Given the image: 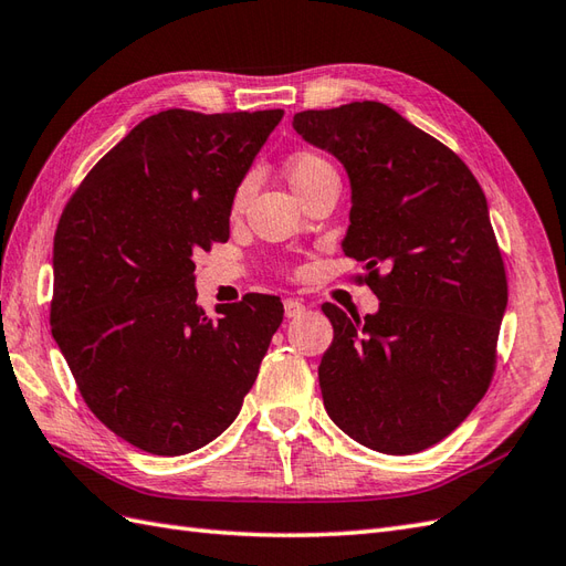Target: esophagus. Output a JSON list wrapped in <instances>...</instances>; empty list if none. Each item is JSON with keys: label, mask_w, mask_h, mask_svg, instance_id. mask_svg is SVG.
Here are the masks:
<instances>
[{"label": "esophagus", "mask_w": 566, "mask_h": 566, "mask_svg": "<svg viewBox=\"0 0 566 566\" xmlns=\"http://www.w3.org/2000/svg\"><path fill=\"white\" fill-rule=\"evenodd\" d=\"M303 311H306V303L301 298H284V315L286 317H298Z\"/></svg>", "instance_id": "esophagus-1"}]
</instances>
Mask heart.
Returning a JSON list of instances; mask_svg holds the SVG:
<instances>
[{
  "label": "heart",
  "instance_id": "1",
  "mask_svg": "<svg viewBox=\"0 0 566 566\" xmlns=\"http://www.w3.org/2000/svg\"><path fill=\"white\" fill-rule=\"evenodd\" d=\"M284 171L294 191L301 193L303 188H308L313 181L325 177V174H332L335 169H332L327 159H323L321 155H315L311 150H301L286 159ZM249 193H251V179H243L234 193V208H241L243 200L249 198Z\"/></svg>",
  "mask_w": 566,
  "mask_h": 566
}]
</instances>
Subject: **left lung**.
<instances>
[{
  "mask_svg": "<svg viewBox=\"0 0 566 566\" xmlns=\"http://www.w3.org/2000/svg\"><path fill=\"white\" fill-rule=\"evenodd\" d=\"M292 124L349 174L342 249L364 260L380 298L364 321L323 303L335 327L317 368L325 409L375 452H423L463 423L495 373L506 274L483 188L382 103L306 109Z\"/></svg>",
  "mask_w": 566,
  "mask_h": 566,
  "instance_id": "1",
  "label": "left lung"
}]
</instances>
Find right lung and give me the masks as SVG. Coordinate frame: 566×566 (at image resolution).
<instances>
[{"label": "right lung", "instance_id": "add662e5", "mask_svg": "<svg viewBox=\"0 0 566 566\" xmlns=\"http://www.w3.org/2000/svg\"><path fill=\"white\" fill-rule=\"evenodd\" d=\"M282 117L153 114L56 224L52 337L88 409L143 452L188 454L234 423L282 323V301L265 294L210 321L193 274V255L229 239L237 188Z\"/></svg>", "mask_w": 566, "mask_h": 566}]
</instances>
